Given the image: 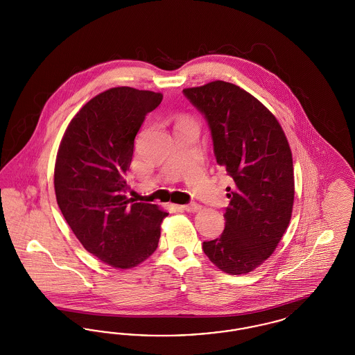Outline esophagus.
<instances>
[{
  "label": "esophagus",
  "instance_id": "esophagus-1",
  "mask_svg": "<svg viewBox=\"0 0 355 355\" xmlns=\"http://www.w3.org/2000/svg\"><path fill=\"white\" fill-rule=\"evenodd\" d=\"M182 209H184L185 211H187V213H196V211H198V210L201 209V206H200L198 203L191 202L184 205Z\"/></svg>",
  "mask_w": 355,
  "mask_h": 355
}]
</instances>
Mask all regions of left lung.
Masks as SVG:
<instances>
[{"instance_id": "obj_1", "label": "left lung", "mask_w": 355, "mask_h": 355, "mask_svg": "<svg viewBox=\"0 0 355 355\" xmlns=\"http://www.w3.org/2000/svg\"><path fill=\"white\" fill-rule=\"evenodd\" d=\"M207 121L217 164L234 181L220 238L202 243L220 270L239 275L263 263L286 232L294 202L293 157L268 107L225 81L184 89Z\"/></svg>"}]
</instances>
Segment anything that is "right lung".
Segmentation results:
<instances>
[{"mask_svg":"<svg viewBox=\"0 0 355 355\" xmlns=\"http://www.w3.org/2000/svg\"><path fill=\"white\" fill-rule=\"evenodd\" d=\"M161 93L112 87L87 102L70 121L54 166L60 210L85 249L100 261L130 269L157 249L168 213L128 198L125 174L135 138Z\"/></svg>","mask_w":355,"mask_h":355,"instance_id":"1","label":"right lung"}]
</instances>
